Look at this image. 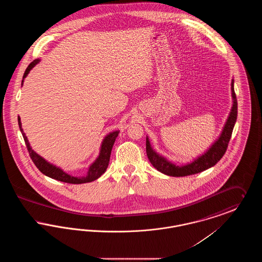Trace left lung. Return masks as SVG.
I'll list each match as a JSON object with an SVG mask.
<instances>
[{
	"label": "left lung",
	"mask_w": 262,
	"mask_h": 262,
	"mask_svg": "<svg viewBox=\"0 0 262 262\" xmlns=\"http://www.w3.org/2000/svg\"><path fill=\"white\" fill-rule=\"evenodd\" d=\"M232 97H233V107L229 115V118L224 125L221 136L212 144L211 147L202 154L193 162L189 163L184 166H178L174 163L168 161L158 153L152 149L148 137H146V154L150 163L155 169L163 174L172 176V177H185L189 174H198L202 171H205L213 167L218 162L225 154L229 141L232 137L233 128L236 124L237 116V96L234 90V79L231 83Z\"/></svg>",
	"instance_id": "obj_1"
}]
</instances>
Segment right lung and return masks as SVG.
I'll return each mask as SVG.
<instances>
[{"instance_id":"obj_1","label":"right lung","mask_w":262,"mask_h":262,"mask_svg":"<svg viewBox=\"0 0 262 262\" xmlns=\"http://www.w3.org/2000/svg\"><path fill=\"white\" fill-rule=\"evenodd\" d=\"M39 59L34 60L33 62H30L29 66L26 68L25 70V75L23 77V82L24 79L29 74L30 70L39 62ZM18 120V125H19V129L23 134V137L25 139V144H26V148L28 150L29 156L32 159L33 163L35 164V166L39 169V171L42 174L52 178L54 180L60 181V182H63V183H69V184H84V183H90L93 182L95 180H97L100 176L105 173L108 165H109V161H110V155H111V151H112L113 145L114 142L116 140L117 137L119 136V130L113 132L111 134H109L107 137L103 139L102 145H101V149H100L99 156L98 158L95 160V162L93 163L89 169H88V174L85 177H81V178H77V177H73L71 174H67L66 172H63L62 169L52 165L49 162H47L44 158H42L41 156H39L36 152H34V150L30 147V144L28 142V139L25 136V132L21 127V122H20V118H17Z\"/></svg>"}]
</instances>
